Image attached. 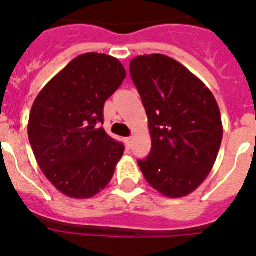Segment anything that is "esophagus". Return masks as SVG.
Instances as JSON below:
<instances>
[{
	"instance_id": "esophagus-1",
	"label": "esophagus",
	"mask_w": 256,
	"mask_h": 256,
	"mask_svg": "<svg viewBox=\"0 0 256 256\" xmlns=\"http://www.w3.org/2000/svg\"><path fill=\"white\" fill-rule=\"evenodd\" d=\"M132 141H133L132 137H128V138H126V148H130V144H132Z\"/></svg>"
}]
</instances>
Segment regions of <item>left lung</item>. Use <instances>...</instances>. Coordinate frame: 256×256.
Returning a JSON list of instances; mask_svg holds the SVG:
<instances>
[{
	"mask_svg": "<svg viewBox=\"0 0 256 256\" xmlns=\"http://www.w3.org/2000/svg\"><path fill=\"white\" fill-rule=\"evenodd\" d=\"M130 76L148 119L151 151L138 160L150 186L184 198L212 172L223 138L216 97L174 58L160 54L130 61Z\"/></svg>",
	"mask_w": 256,
	"mask_h": 256,
	"instance_id": "8db88e82",
	"label": "left lung"
}]
</instances>
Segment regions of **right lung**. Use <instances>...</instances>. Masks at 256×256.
Here are the masks:
<instances>
[{"label":"right lung","instance_id":"1","mask_svg":"<svg viewBox=\"0 0 256 256\" xmlns=\"http://www.w3.org/2000/svg\"><path fill=\"white\" fill-rule=\"evenodd\" d=\"M126 76L122 62L88 52L42 88L32 106L28 137L47 180L68 198H90L114 176L124 146L98 124L104 105Z\"/></svg>","mask_w":256,"mask_h":256}]
</instances>
